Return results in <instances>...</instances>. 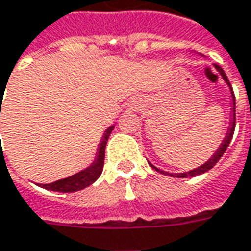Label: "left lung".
I'll return each instance as SVG.
<instances>
[{"label": "left lung", "instance_id": "left-lung-1", "mask_svg": "<svg viewBox=\"0 0 251 251\" xmlns=\"http://www.w3.org/2000/svg\"><path fill=\"white\" fill-rule=\"evenodd\" d=\"M216 66V68L219 70V73L221 74V76L224 78V81H226L229 86H231V83H229V81H228V78H226V73H224V70L223 68L220 67L219 64H214ZM232 93V99H233V119H232V122H231V127H229V130H228V133H226V139H224V141H223V144L220 146V148L217 150V152L216 154L213 155L211 156L210 159L209 161L206 162L204 165H202L201 168H198V169H194V170H191V172H185V173H178V175H170V173H168V175L170 176H176V177H180V178H187V177H195V176L198 175H202V173H204V172H207V170H210L217 162L221 159V156L224 155V152H226V150L228 148V146H229V143H231V140H232V136H233V132H235V95H233V92H231ZM151 165V163H150ZM152 168L155 169V170H158V172H161V173H165L163 170H159L158 168H155L154 165H151ZM166 175V173H165Z\"/></svg>", "mask_w": 251, "mask_h": 251}]
</instances>
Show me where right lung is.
<instances>
[{"instance_id": "obj_1", "label": "right lung", "mask_w": 251, "mask_h": 251, "mask_svg": "<svg viewBox=\"0 0 251 251\" xmlns=\"http://www.w3.org/2000/svg\"><path fill=\"white\" fill-rule=\"evenodd\" d=\"M112 129H114V126L108 127L105 130V133H104L103 140H101L100 147H99V154H97L96 161L93 162L89 168L79 172V173H76V175L71 176V177L63 178V180H59V181H54V183L40 184V187L45 188V190L56 191V192H75V191L83 190V188L89 187L90 184L95 183L97 178L100 177L101 172H103L105 144H107V140L110 137Z\"/></svg>"}]
</instances>
